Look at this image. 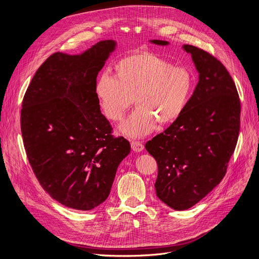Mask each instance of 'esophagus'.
<instances>
[{
    "label": "esophagus",
    "mask_w": 259,
    "mask_h": 259,
    "mask_svg": "<svg viewBox=\"0 0 259 259\" xmlns=\"http://www.w3.org/2000/svg\"><path fill=\"white\" fill-rule=\"evenodd\" d=\"M131 147H132V150L134 152H137V153L141 152L144 149L142 142H140V141H132L131 142Z\"/></svg>",
    "instance_id": "1"
}]
</instances>
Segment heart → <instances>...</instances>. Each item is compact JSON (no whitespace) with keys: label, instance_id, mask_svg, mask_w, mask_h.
<instances>
[{"label":"heart","instance_id":"b5f03b06","mask_svg":"<svg viewBox=\"0 0 259 259\" xmlns=\"http://www.w3.org/2000/svg\"><path fill=\"white\" fill-rule=\"evenodd\" d=\"M115 69L116 77L107 72L99 76L95 93L103 114L114 122L124 118L135 99L138 106L120 126L130 137L150 134L158 121L169 124L177 120L193 94L191 71L154 53L127 56Z\"/></svg>","mask_w":259,"mask_h":259}]
</instances>
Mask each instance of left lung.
Returning a JSON list of instances; mask_svg holds the SVG:
<instances>
[{
	"instance_id": "8db88e82",
	"label": "left lung",
	"mask_w": 259,
	"mask_h": 259,
	"mask_svg": "<svg viewBox=\"0 0 259 259\" xmlns=\"http://www.w3.org/2000/svg\"><path fill=\"white\" fill-rule=\"evenodd\" d=\"M182 48L192 55L199 82L181 116L145 143L158 164L157 197L178 211L196 205L225 177L237 145L241 113L235 82L225 65L198 47Z\"/></svg>"
}]
</instances>
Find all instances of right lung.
<instances>
[{
	"mask_svg": "<svg viewBox=\"0 0 259 259\" xmlns=\"http://www.w3.org/2000/svg\"><path fill=\"white\" fill-rule=\"evenodd\" d=\"M116 48L100 41L80 55L56 52L35 71L22 100L20 127L31 169L60 204L92 210L106 200L130 153L101 114L96 78Z\"/></svg>",
	"mask_w": 259,
	"mask_h": 259,
	"instance_id": "add662e5",
	"label": "right lung"
}]
</instances>
